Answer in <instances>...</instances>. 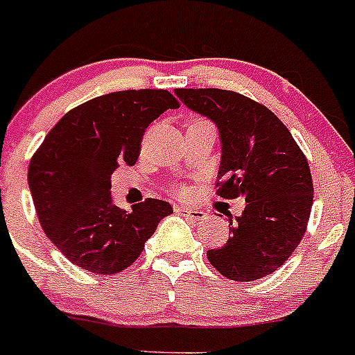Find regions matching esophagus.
Instances as JSON below:
<instances>
[{
    "instance_id": "esophagus-1",
    "label": "esophagus",
    "mask_w": 355,
    "mask_h": 355,
    "mask_svg": "<svg viewBox=\"0 0 355 355\" xmlns=\"http://www.w3.org/2000/svg\"><path fill=\"white\" fill-rule=\"evenodd\" d=\"M175 213L181 214L184 218H190V220H195V222H199V220H204L206 213L200 209H193V207H184V206H175Z\"/></svg>"
}]
</instances>
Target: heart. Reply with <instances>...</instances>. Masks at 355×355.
Instances as JSON below:
<instances>
[{
    "label": "heart",
    "mask_w": 355,
    "mask_h": 355,
    "mask_svg": "<svg viewBox=\"0 0 355 355\" xmlns=\"http://www.w3.org/2000/svg\"><path fill=\"white\" fill-rule=\"evenodd\" d=\"M197 123H202V121H200V119H191V121L188 123V126H190V125H197Z\"/></svg>",
    "instance_id": "obj_1"
}]
</instances>
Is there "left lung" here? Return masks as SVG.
<instances>
[{"instance_id":"8db88e82","label":"left lung","mask_w":355,"mask_h":355,"mask_svg":"<svg viewBox=\"0 0 355 355\" xmlns=\"http://www.w3.org/2000/svg\"><path fill=\"white\" fill-rule=\"evenodd\" d=\"M174 93L216 125L222 144L216 193L246 202L241 216L229 214L225 245L207 250L211 266L236 282L271 275L297 248L310 218L313 183L303 151L268 107L236 91Z\"/></svg>"}]
</instances>
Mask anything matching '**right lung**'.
<instances>
[{"label": "right lung", "instance_id": "add662e5", "mask_svg": "<svg viewBox=\"0 0 355 355\" xmlns=\"http://www.w3.org/2000/svg\"><path fill=\"white\" fill-rule=\"evenodd\" d=\"M178 107L165 89L116 91L71 109L47 133L29 162L28 184L42 229L71 264L96 275L123 271L172 213L158 199L118 207L110 174L135 165L146 128Z\"/></svg>", "mask_w": 355, "mask_h": 355}]
</instances>
